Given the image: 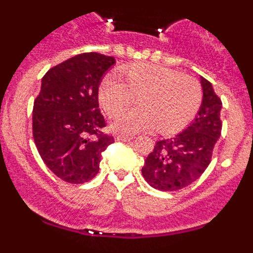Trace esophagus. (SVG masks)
<instances>
[{"label":"esophagus","instance_id":"obj_1","mask_svg":"<svg viewBox=\"0 0 253 253\" xmlns=\"http://www.w3.org/2000/svg\"><path fill=\"white\" fill-rule=\"evenodd\" d=\"M131 139H133V138L124 137V135H116L115 137V140H118V142H129V140Z\"/></svg>","mask_w":253,"mask_h":253}]
</instances>
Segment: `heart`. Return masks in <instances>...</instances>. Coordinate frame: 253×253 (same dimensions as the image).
<instances>
[{"label":"heart","instance_id":"b5f03b06","mask_svg":"<svg viewBox=\"0 0 253 253\" xmlns=\"http://www.w3.org/2000/svg\"><path fill=\"white\" fill-rule=\"evenodd\" d=\"M124 81L105 76L99 84V101L107 115H114L138 97L140 108L118 114L111 128L120 134H135L157 128L175 134L195 119L203 91L195 78L157 64H134L122 69Z\"/></svg>","mask_w":253,"mask_h":253}]
</instances>
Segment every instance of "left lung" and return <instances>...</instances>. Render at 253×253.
Listing matches in <instances>:
<instances>
[{
	"mask_svg": "<svg viewBox=\"0 0 253 253\" xmlns=\"http://www.w3.org/2000/svg\"><path fill=\"white\" fill-rule=\"evenodd\" d=\"M203 102L195 119L173 138L158 140L142 167L143 177L154 189L177 191L202 176L211 161L214 146L220 137L222 101L213 86L200 77Z\"/></svg>",
	"mask_w": 253,
	"mask_h": 253,
	"instance_id": "8db88e82",
	"label": "left lung"
}]
</instances>
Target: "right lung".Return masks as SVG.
<instances>
[{
    "mask_svg": "<svg viewBox=\"0 0 253 253\" xmlns=\"http://www.w3.org/2000/svg\"><path fill=\"white\" fill-rule=\"evenodd\" d=\"M115 58L82 53L50 68L33 107V137L49 169L69 184L92 180L114 142L102 133L99 84Z\"/></svg>",
    "mask_w": 253,
    "mask_h": 253,
    "instance_id": "add662e5",
    "label": "right lung"
}]
</instances>
